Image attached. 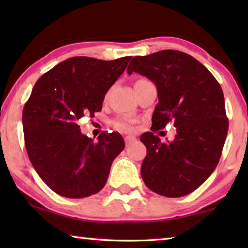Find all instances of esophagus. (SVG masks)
I'll use <instances>...</instances> for the list:
<instances>
[{
  "label": "esophagus",
  "instance_id": "esophagus-1",
  "mask_svg": "<svg viewBox=\"0 0 248 248\" xmlns=\"http://www.w3.org/2000/svg\"><path fill=\"white\" fill-rule=\"evenodd\" d=\"M137 141V139H136V137H132V136H127L124 138V142H125V145L127 146H129V145H131L132 143H134V142Z\"/></svg>",
  "mask_w": 248,
  "mask_h": 248
}]
</instances>
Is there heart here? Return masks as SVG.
I'll return each instance as SVG.
<instances>
[{
    "label": "heart",
    "instance_id": "heart-1",
    "mask_svg": "<svg viewBox=\"0 0 248 248\" xmlns=\"http://www.w3.org/2000/svg\"><path fill=\"white\" fill-rule=\"evenodd\" d=\"M144 78H140L138 81H142ZM111 125L117 130H120V131L124 132H131L134 130V124H136V120L132 118H128V117H119V118H116L111 121Z\"/></svg>",
    "mask_w": 248,
    "mask_h": 248
}]
</instances>
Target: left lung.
<instances>
[{
    "label": "left lung",
    "mask_w": 248,
    "mask_h": 248,
    "mask_svg": "<svg viewBox=\"0 0 248 248\" xmlns=\"http://www.w3.org/2000/svg\"><path fill=\"white\" fill-rule=\"evenodd\" d=\"M127 71L140 73L156 85L158 104L152 131L169 123L177 130L171 142H161L153 132L141 136L148 151L141 166L143 182L170 198L190 194L216 170L228 134L220 84L198 60L178 50L134 57Z\"/></svg>",
    "instance_id": "obj_1"
}]
</instances>
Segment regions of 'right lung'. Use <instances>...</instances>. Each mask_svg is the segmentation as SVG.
Here are the masks:
<instances>
[{"label": "right lung", "instance_id": "right-lung-1", "mask_svg": "<svg viewBox=\"0 0 248 248\" xmlns=\"http://www.w3.org/2000/svg\"><path fill=\"white\" fill-rule=\"evenodd\" d=\"M130 59H66L33 86L23 109L25 145L37 174L58 195L85 198L106 184L112 162L124 149L123 137L103 132L94 141L81 133L78 120L102 110L105 94Z\"/></svg>", "mask_w": 248, "mask_h": 248}]
</instances>
